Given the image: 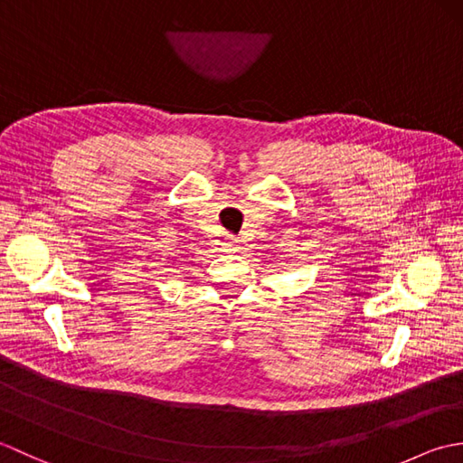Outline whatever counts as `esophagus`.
Wrapping results in <instances>:
<instances>
[{"mask_svg":"<svg viewBox=\"0 0 463 463\" xmlns=\"http://www.w3.org/2000/svg\"><path fill=\"white\" fill-rule=\"evenodd\" d=\"M224 247H226V250H239V242H237V239L229 237V241L224 242Z\"/></svg>","mask_w":463,"mask_h":463,"instance_id":"34e87169","label":"esophagus"}]
</instances>
